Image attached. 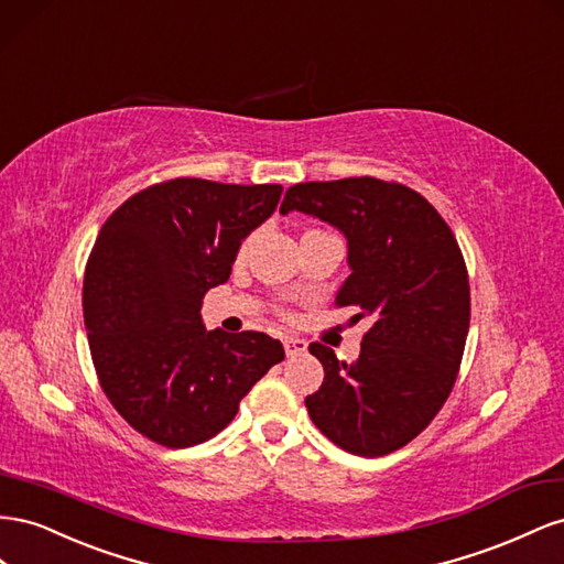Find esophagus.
Here are the masks:
<instances>
[{
	"label": "esophagus",
	"mask_w": 564,
	"mask_h": 564,
	"mask_svg": "<svg viewBox=\"0 0 564 564\" xmlns=\"http://www.w3.org/2000/svg\"><path fill=\"white\" fill-rule=\"evenodd\" d=\"M283 347H285L288 357H295V354L307 351V340H302V337H285Z\"/></svg>",
	"instance_id": "34e87169"
}]
</instances>
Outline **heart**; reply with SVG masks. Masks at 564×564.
Listing matches in <instances>:
<instances>
[{
    "label": "heart",
    "mask_w": 564,
    "mask_h": 564,
    "mask_svg": "<svg viewBox=\"0 0 564 564\" xmlns=\"http://www.w3.org/2000/svg\"><path fill=\"white\" fill-rule=\"evenodd\" d=\"M243 250H246V246H243Z\"/></svg>",
    "instance_id": "obj_1"
}]
</instances>
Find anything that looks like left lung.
Instances as JSON below:
<instances>
[{
  "mask_svg": "<svg viewBox=\"0 0 564 564\" xmlns=\"http://www.w3.org/2000/svg\"><path fill=\"white\" fill-rule=\"evenodd\" d=\"M300 210L347 236L349 279L335 307L373 318L357 364L312 343L324 366L304 399L314 425L349 454L388 456L415 440L454 390L470 328V281L444 217L421 193L376 176L304 182L281 213Z\"/></svg>",
  "mask_w": 564,
  "mask_h": 564,
  "instance_id": "8db88e82",
  "label": "left lung"
}]
</instances>
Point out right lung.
I'll return each mask as SVG.
<instances>
[{
  "label": "right lung",
  "mask_w": 564,
  "mask_h": 564,
  "mask_svg": "<svg viewBox=\"0 0 564 564\" xmlns=\"http://www.w3.org/2000/svg\"><path fill=\"white\" fill-rule=\"evenodd\" d=\"M281 184L167 180L127 198L89 252L83 312L101 390L151 442L215 437L273 364V337L207 333L200 302L229 281L236 252L276 210Z\"/></svg>",
  "instance_id": "right-lung-1"
}]
</instances>
